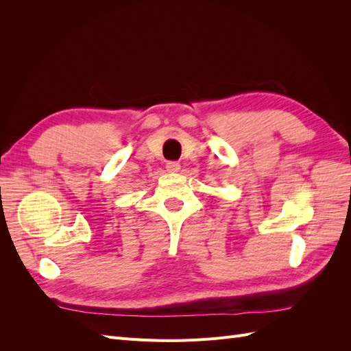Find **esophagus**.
<instances>
[{"label": "esophagus", "mask_w": 351, "mask_h": 351, "mask_svg": "<svg viewBox=\"0 0 351 351\" xmlns=\"http://www.w3.org/2000/svg\"><path fill=\"white\" fill-rule=\"evenodd\" d=\"M180 169V164L176 162V161H169L167 162V171L168 173H177Z\"/></svg>", "instance_id": "34e87169"}]
</instances>
